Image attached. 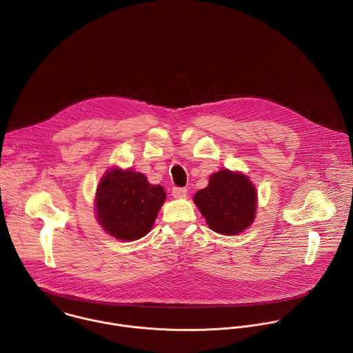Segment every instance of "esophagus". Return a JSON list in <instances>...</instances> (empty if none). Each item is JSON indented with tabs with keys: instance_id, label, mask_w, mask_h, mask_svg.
<instances>
[{
	"instance_id": "esophagus-1",
	"label": "esophagus",
	"mask_w": 353,
	"mask_h": 353,
	"mask_svg": "<svg viewBox=\"0 0 353 353\" xmlns=\"http://www.w3.org/2000/svg\"><path fill=\"white\" fill-rule=\"evenodd\" d=\"M172 194L174 198H183L187 195V188L184 187H173L172 188Z\"/></svg>"
}]
</instances>
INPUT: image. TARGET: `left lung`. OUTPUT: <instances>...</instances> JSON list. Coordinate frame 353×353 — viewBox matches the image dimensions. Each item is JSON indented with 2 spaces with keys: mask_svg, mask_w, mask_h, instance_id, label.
<instances>
[{
  "mask_svg": "<svg viewBox=\"0 0 353 353\" xmlns=\"http://www.w3.org/2000/svg\"><path fill=\"white\" fill-rule=\"evenodd\" d=\"M194 202L214 232L230 236L254 221L256 190L247 176L223 169L212 174L209 185L195 194Z\"/></svg>",
  "mask_w": 353,
  "mask_h": 353,
  "instance_id": "8db88e82",
  "label": "left lung"
}]
</instances>
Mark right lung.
I'll use <instances>...</instances> for the list:
<instances>
[{
    "mask_svg": "<svg viewBox=\"0 0 353 353\" xmlns=\"http://www.w3.org/2000/svg\"><path fill=\"white\" fill-rule=\"evenodd\" d=\"M165 198L163 188L148 184L141 173L112 169L98 187V221L108 233L120 240H138L152 228Z\"/></svg>",
    "mask_w": 353,
    "mask_h": 353,
    "instance_id": "add662e5",
    "label": "right lung"
}]
</instances>
